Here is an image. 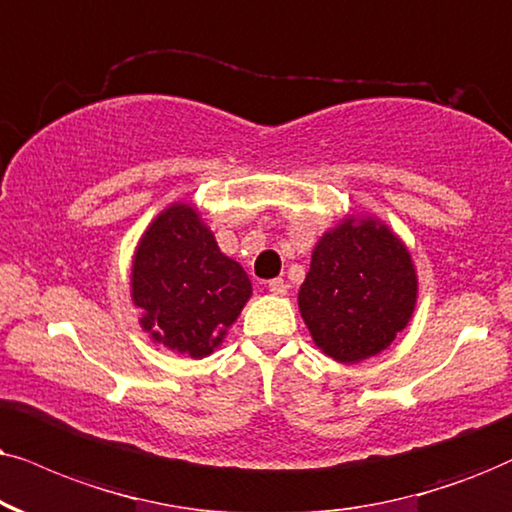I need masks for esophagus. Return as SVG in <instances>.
Returning <instances> with one entry per match:
<instances>
[{
    "instance_id": "esophagus-1",
    "label": "esophagus",
    "mask_w": 512,
    "mask_h": 512,
    "mask_svg": "<svg viewBox=\"0 0 512 512\" xmlns=\"http://www.w3.org/2000/svg\"><path fill=\"white\" fill-rule=\"evenodd\" d=\"M267 288L274 295H286L288 293V283L283 281V278H271V281L267 283Z\"/></svg>"
}]
</instances>
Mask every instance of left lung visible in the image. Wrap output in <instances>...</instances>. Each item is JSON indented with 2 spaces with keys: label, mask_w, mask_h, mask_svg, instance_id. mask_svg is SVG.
Masks as SVG:
<instances>
[{
  "label": "left lung",
  "mask_w": 512,
  "mask_h": 512,
  "mask_svg": "<svg viewBox=\"0 0 512 512\" xmlns=\"http://www.w3.org/2000/svg\"><path fill=\"white\" fill-rule=\"evenodd\" d=\"M416 295L406 245L375 219H345L316 243L297 302L316 345L340 364H357L404 331Z\"/></svg>",
  "instance_id": "1"
}]
</instances>
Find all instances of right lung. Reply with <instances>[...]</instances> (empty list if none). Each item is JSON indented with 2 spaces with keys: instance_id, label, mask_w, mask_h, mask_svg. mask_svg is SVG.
<instances>
[{
  "instance_id": "1",
  "label": "right lung",
  "mask_w": 512,
  "mask_h": 512,
  "mask_svg": "<svg viewBox=\"0 0 512 512\" xmlns=\"http://www.w3.org/2000/svg\"><path fill=\"white\" fill-rule=\"evenodd\" d=\"M252 293L243 267L219 252L212 231L186 203L155 217L132 267L141 326L160 345L203 359L241 314Z\"/></svg>"
}]
</instances>
